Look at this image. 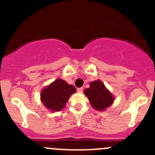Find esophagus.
<instances>
[{
	"mask_svg": "<svg viewBox=\"0 0 155 155\" xmlns=\"http://www.w3.org/2000/svg\"><path fill=\"white\" fill-rule=\"evenodd\" d=\"M82 91H83V87L77 88V92H81Z\"/></svg>",
	"mask_w": 155,
	"mask_h": 155,
	"instance_id": "1",
	"label": "esophagus"
}]
</instances>
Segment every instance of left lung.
I'll list each match as a JSON object with an SVG mask.
<instances>
[{
    "mask_svg": "<svg viewBox=\"0 0 155 155\" xmlns=\"http://www.w3.org/2000/svg\"><path fill=\"white\" fill-rule=\"evenodd\" d=\"M84 94L90 101L92 108L97 111H104L114 101V96L101 80L90 82V87L84 90Z\"/></svg>",
    "mask_w": 155,
    "mask_h": 155,
    "instance_id": "8db88e82",
    "label": "left lung"
}]
</instances>
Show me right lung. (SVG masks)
<instances>
[{
    "label": "right lung",
    "mask_w": 155,
    "mask_h": 155,
    "mask_svg": "<svg viewBox=\"0 0 155 155\" xmlns=\"http://www.w3.org/2000/svg\"><path fill=\"white\" fill-rule=\"evenodd\" d=\"M76 92L73 85L61 79H58L44 88L41 93V101L44 106L52 111H60L65 107L72 94Z\"/></svg>",
    "instance_id": "1"
}]
</instances>
